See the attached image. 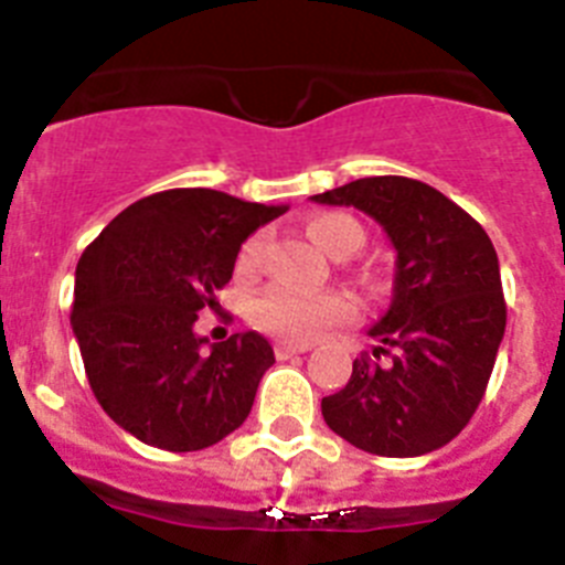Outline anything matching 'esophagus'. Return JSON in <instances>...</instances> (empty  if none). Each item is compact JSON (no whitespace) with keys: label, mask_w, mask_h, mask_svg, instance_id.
<instances>
[{"label":"esophagus","mask_w":565,"mask_h":565,"mask_svg":"<svg viewBox=\"0 0 565 565\" xmlns=\"http://www.w3.org/2000/svg\"><path fill=\"white\" fill-rule=\"evenodd\" d=\"M311 351V344L308 342H277L274 344V353H277V359H288L294 356V353H308Z\"/></svg>","instance_id":"1"}]
</instances>
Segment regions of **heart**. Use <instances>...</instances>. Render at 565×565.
<instances>
[{"label":"heart","instance_id":"1","mask_svg":"<svg viewBox=\"0 0 565 565\" xmlns=\"http://www.w3.org/2000/svg\"><path fill=\"white\" fill-rule=\"evenodd\" d=\"M308 234L317 246H322L333 257H348L364 246L362 223L344 212L313 214L308 221ZM263 254H266V237L252 234L239 246L234 271L239 277H254L263 266ZM353 317H356V302L342 291L308 297V294H294L286 288H271L252 302V322L259 331H268L282 339H297V342L322 337L331 328L351 322Z\"/></svg>","mask_w":565,"mask_h":565}]
</instances>
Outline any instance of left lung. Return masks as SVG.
<instances>
[{"mask_svg":"<svg viewBox=\"0 0 565 565\" xmlns=\"http://www.w3.org/2000/svg\"><path fill=\"white\" fill-rule=\"evenodd\" d=\"M313 201L371 214L396 248L393 302L371 328L382 344L322 398L326 424L373 456L438 450L467 427L495 367L507 328L495 246L458 203L402 174L362 178Z\"/></svg>","mask_w":565,"mask_h":565,"instance_id":"8db88e82","label":"left lung"}]
</instances>
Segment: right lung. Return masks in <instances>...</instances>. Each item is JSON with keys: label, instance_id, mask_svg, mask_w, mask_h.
<instances>
[{"label": "right lung", "instance_id": "1", "mask_svg": "<svg viewBox=\"0 0 565 565\" xmlns=\"http://www.w3.org/2000/svg\"><path fill=\"white\" fill-rule=\"evenodd\" d=\"M282 212L214 189H169L124 209L84 248L70 322L98 404L138 441L206 450L248 418L271 344L246 331L203 353L194 322L221 308L214 294L243 239Z\"/></svg>", "mask_w": 565, "mask_h": 565}]
</instances>
